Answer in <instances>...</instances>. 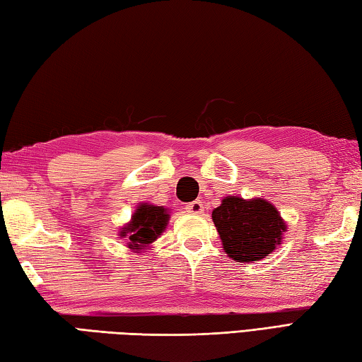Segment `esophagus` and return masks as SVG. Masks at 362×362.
I'll return each mask as SVG.
<instances>
[{
    "label": "esophagus",
    "instance_id": "1",
    "mask_svg": "<svg viewBox=\"0 0 362 362\" xmlns=\"http://www.w3.org/2000/svg\"><path fill=\"white\" fill-rule=\"evenodd\" d=\"M186 209H187V213H190V214H202L203 213V203L200 202V200H195V202H192V203H189L187 206H186Z\"/></svg>",
    "mask_w": 362,
    "mask_h": 362
}]
</instances>
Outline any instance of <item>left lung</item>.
<instances>
[{
	"label": "left lung",
	"instance_id": "left-lung-1",
	"mask_svg": "<svg viewBox=\"0 0 362 362\" xmlns=\"http://www.w3.org/2000/svg\"><path fill=\"white\" fill-rule=\"evenodd\" d=\"M213 222L231 260L258 262L282 243L287 225L274 204L263 199L225 197L213 211Z\"/></svg>",
	"mask_w": 362,
	"mask_h": 362
}]
</instances>
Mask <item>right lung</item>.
Listing matches in <instances>:
<instances>
[{
	"mask_svg": "<svg viewBox=\"0 0 362 362\" xmlns=\"http://www.w3.org/2000/svg\"><path fill=\"white\" fill-rule=\"evenodd\" d=\"M170 214L163 206L141 203L132 214V219L121 228L119 236L127 238V247L132 250L146 249L167 228Z\"/></svg>",
	"mask_w": 362,
	"mask_h": 362,
	"instance_id": "right-lung-1",
	"label": "right lung"
}]
</instances>
